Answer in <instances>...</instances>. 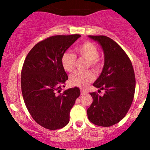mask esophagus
Returning a JSON list of instances; mask_svg holds the SVG:
<instances>
[{"mask_svg": "<svg viewBox=\"0 0 150 150\" xmlns=\"http://www.w3.org/2000/svg\"><path fill=\"white\" fill-rule=\"evenodd\" d=\"M87 92L85 90H81V95H83V94H86Z\"/></svg>", "mask_w": 150, "mask_h": 150, "instance_id": "esophagus-1", "label": "esophagus"}]
</instances>
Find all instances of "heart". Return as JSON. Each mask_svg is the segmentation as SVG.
Wrapping results in <instances>:
<instances>
[{
    "instance_id": "b5f03b06",
    "label": "heart",
    "mask_w": 150,
    "mask_h": 150,
    "mask_svg": "<svg viewBox=\"0 0 150 150\" xmlns=\"http://www.w3.org/2000/svg\"><path fill=\"white\" fill-rule=\"evenodd\" d=\"M76 52L85 59L88 60L87 68L91 67L93 70L98 71L102 67V62L98 57V49L91 42H86L76 48ZM76 58L70 52H65L62 54L61 64L66 71L71 72L74 69ZM94 74L91 71H76L70 76L69 81L71 85L84 88L94 80Z\"/></svg>"
}]
</instances>
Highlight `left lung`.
I'll list each match as a JSON object with an SVG mask.
<instances>
[{
    "instance_id": "1",
    "label": "left lung",
    "mask_w": 150,
    "mask_h": 150,
    "mask_svg": "<svg viewBox=\"0 0 150 150\" xmlns=\"http://www.w3.org/2000/svg\"><path fill=\"white\" fill-rule=\"evenodd\" d=\"M100 44L104 52V66L93 86L105 91L103 96L90 93L93 98L87 110L89 120L102 127L117 123L128 112L134 98L135 76L132 62L123 50L108 37L89 35Z\"/></svg>"
}]
</instances>
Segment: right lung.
Here are the masks:
<instances>
[{
  "mask_svg": "<svg viewBox=\"0 0 150 150\" xmlns=\"http://www.w3.org/2000/svg\"><path fill=\"white\" fill-rule=\"evenodd\" d=\"M80 37H50L36 44L25 58L21 71L23 97L33 118L45 128L57 129L66 126L71 109L80 96L78 87L61 93L68 79L62 66V56Z\"/></svg>",
  "mask_w": 150,
  "mask_h": 150,
  "instance_id": "right-lung-1",
  "label": "right lung"
}]
</instances>
